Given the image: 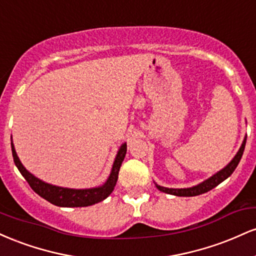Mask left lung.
<instances>
[{"label":"left lung","mask_w":256,"mask_h":256,"mask_svg":"<svg viewBox=\"0 0 256 256\" xmlns=\"http://www.w3.org/2000/svg\"><path fill=\"white\" fill-rule=\"evenodd\" d=\"M246 142V138H244V140H243L242 146H240V150L236 154V156L232 158L231 162L228 164L225 168H222V171L216 173L213 177H210V179H207V180H204V183L196 185V186H192V188H186V189H168V188H164V186H160V185H156L158 189L162 192L171 194V195L188 196V198H189V196H198V195H201V194L210 192V190H212L213 188H216V185H219L222 182H224L226 178H228L232 173H234L237 165L240 164V158H242L243 155V152H244Z\"/></svg>","instance_id":"1"}]
</instances>
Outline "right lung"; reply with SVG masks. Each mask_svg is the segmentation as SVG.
<instances>
[{
    "label": "right lung",
    "instance_id": "add662e5",
    "mask_svg": "<svg viewBox=\"0 0 256 256\" xmlns=\"http://www.w3.org/2000/svg\"><path fill=\"white\" fill-rule=\"evenodd\" d=\"M12 154H13L14 162H16L18 170L22 173V177L26 179V182L30 185L31 189L36 194H38L40 198L46 200V201L50 202L52 204L58 206V207H86V206L95 204L104 201L114 190L116 180H118L120 166H122L126 155V143L120 146L108 180L100 188L83 190L67 189V188H60L48 183H44V182L40 180L34 176H32L28 171H26V168L22 166L19 158H18L13 143H12Z\"/></svg>",
    "mask_w": 256,
    "mask_h": 256
}]
</instances>
